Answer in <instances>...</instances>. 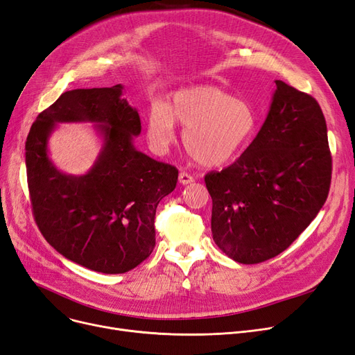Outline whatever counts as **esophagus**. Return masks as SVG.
I'll return each instance as SVG.
<instances>
[{"label": "esophagus", "instance_id": "1", "mask_svg": "<svg viewBox=\"0 0 355 355\" xmlns=\"http://www.w3.org/2000/svg\"><path fill=\"white\" fill-rule=\"evenodd\" d=\"M193 182V178L191 175H188L187 172H180L179 173V183L180 185H189V183Z\"/></svg>", "mask_w": 355, "mask_h": 355}]
</instances>
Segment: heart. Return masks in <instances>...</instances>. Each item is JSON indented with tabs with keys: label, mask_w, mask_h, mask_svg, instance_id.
<instances>
[{
	"label": "heart",
	"mask_w": 355,
	"mask_h": 355,
	"mask_svg": "<svg viewBox=\"0 0 355 355\" xmlns=\"http://www.w3.org/2000/svg\"><path fill=\"white\" fill-rule=\"evenodd\" d=\"M175 122L185 126L183 147L189 157L204 167L232 162L257 131L253 107L233 96L201 84L173 93L168 107L155 103L148 116V138L164 150L175 138Z\"/></svg>",
	"instance_id": "heart-1"
}]
</instances>
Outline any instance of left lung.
<instances>
[{
    "instance_id": "8db88e82",
    "label": "left lung",
    "mask_w": 355,
    "mask_h": 355,
    "mask_svg": "<svg viewBox=\"0 0 355 355\" xmlns=\"http://www.w3.org/2000/svg\"><path fill=\"white\" fill-rule=\"evenodd\" d=\"M266 119L245 153L205 176L217 246L240 263L286 250L323 207L331 187L328 130L313 97L277 80Z\"/></svg>"
}]
</instances>
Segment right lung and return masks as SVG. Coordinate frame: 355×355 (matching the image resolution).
Masks as SVG:
<instances>
[{
	"mask_svg": "<svg viewBox=\"0 0 355 355\" xmlns=\"http://www.w3.org/2000/svg\"><path fill=\"white\" fill-rule=\"evenodd\" d=\"M123 86L77 89L39 113L26 141L27 183L39 230L67 259L103 274H123L155 245L159 202L176 188L178 168L141 153L138 110ZM90 121L103 148L89 173L68 175L49 157L58 123Z\"/></svg>",
	"mask_w": 355,
	"mask_h": 355,
	"instance_id": "right-lung-1",
	"label": "right lung"
}]
</instances>
